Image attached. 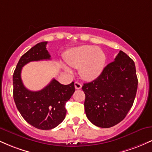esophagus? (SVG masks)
<instances>
[{
    "label": "esophagus",
    "instance_id": "1",
    "mask_svg": "<svg viewBox=\"0 0 152 152\" xmlns=\"http://www.w3.org/2000/svg\"><path fill=\"white\" fill-rule=\"evenodd\" d=\"M74 86H75V88H76V89H81V87H82V85L79 83V82L75 81Z\"/></svg>",
    "mask_w": 152,
    "mask_h": 152
}]
</instances>
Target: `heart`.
<instances>
[{"label":"heart","instance_id":"b5f03b06","mask_svg":"<svg viewBox=\"0 0 152 152\" xmlns=\"http://www.w3.org/2000/svg\"><path fill=\"white\" fill-rule=\"evenodd\" d=\"M65 60L71 66L79 69L80 75L83 79L93 81L104 71L106 56L102 48L85 45L69 50L65 55ZM65 69L70 71L69 68Z\"/></svg>","mask_w":152,"mask_h":152}]
</instances>
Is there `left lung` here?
<instances>
[{"label":"left lung","mask_w":152,"mask_h":152,"mask_svg":"<svg viewBox=\"0 0 152 152\" xmlns=\"http://www.w3.org/2000/svg\"><path fill=\"white\" fill-rule=\"evenodd\" d=\"M138 79L134 61L122 50L102 74L82 89L85 112L95 126L109 128L126 117L137 94Z\"/></svg>","instance_id":"8db88e82"}]
</instances>
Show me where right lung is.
I'll use <instances>...</instances> for the list:
<instances>
[{"mask_svg": "<svg viewBox=\"0 0 152 152\" xmlns=\"http://www.w3.org/2000/svg\"><path fill=\"white\" fill-rule=\"evenodd\" d=\"M47 43V41L37 43L24 53L13 75V99L17 109L29 124L42 130L52 129L64 121L66 103L75 91L74 81L63 85L54 78L38 91H32L24 86L20 76L22 68L31 61L50 60Z\"/></svg>", "mask_w": 152, "mask_h": 152, "instance_id": "add662e5", "label": "right lung"}]
</instances>
